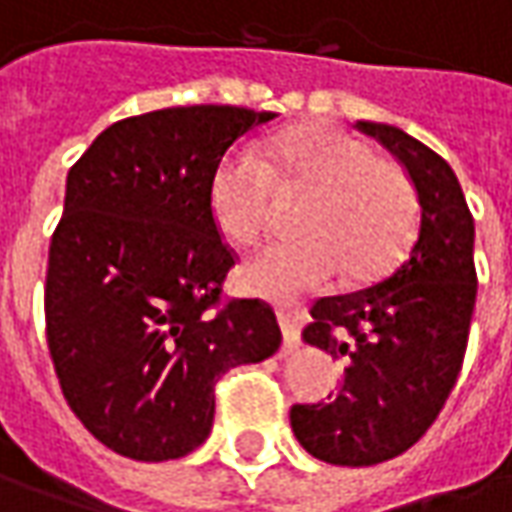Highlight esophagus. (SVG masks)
<instances>
[{"instance_id":"obj_1","label":"esophagus","mask_w":512,"mask_h":512,"mask_svg":"<svg viewBox=\"0 0 512 512\" xmlns=\"http://www.w3.org/2000/svg\"><path fill=\"white\" fill-rule=\"evenodd\" d=\"M279 325H282V336H285V347L293 350L302 342V330H299V316L296 313H279Z\"/></svg>"}]
</instances>
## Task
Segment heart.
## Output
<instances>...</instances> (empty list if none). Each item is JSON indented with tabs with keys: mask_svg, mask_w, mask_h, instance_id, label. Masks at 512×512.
Here are the masks:
<instances>
[{
	"mask_svg": "<svg viewBox=\"0 0 512 512\" xmlns=\"http://www.w3.org/2000/svg\"><path fill=\"white\" fill-rule=\"evenodd\" d=\"M282 190L310 193L302 239L253 253L239 270L247 293L293 302L325 290L347 273L350 285L379 279L402 259L416 233L419 202L396 162L330 125H299L270 139L262 156L250 148L227 153L213 173L210 210L219 230L253 245L270 225Z\"/></svg>",
	"mask_w": 512,
	"mask_h": 512,
	"instance_id": "b5f03b06",
	"label": "heart"
}]
</instances>
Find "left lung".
I'll use <instances>...</instances> for the list:
<instances>
[{
  "mask_svg": "<svg viewBox=\"0 0 512 512\" xmlns=\"http://www.w3.org/2000/svg\"><path fill=\"white\" fill-rule=\"evenodd\" d=\"M356 128L402 162L422 213L407 259L384 282L310 307L305 342L347 370L336 399L293 404L290 424L310 456L342 467L396 459L436 422L462 370L479 287L473 213L450 165L393 125Z\"/></svg>",
  "mask_w": 512,
  "mask_h": 512,
  "instance_id": "left-lung-1",
  "label": "left lung"
}]
</instances>
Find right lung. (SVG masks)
Wrapping results in <instances>:
<instances>
[{"label":"right lung","instance_id":"obj_1","mask_svg":"<svg viewBox=\"0 0 512 512\" xmlns=\"http://www.w3.org/2000/svg\"><path fill=\"white\" fill-rule=\"evenodd\" d=\"M273 116L153 110L113 122L70 168L50 236L45 333L70 410L119 456L165 462L196 450L222 373L282 344L273 307L225 296L236 253L210 210L227 148Z\"/></svg>","mask_w":512,"mask_h":512}]
</instances>
